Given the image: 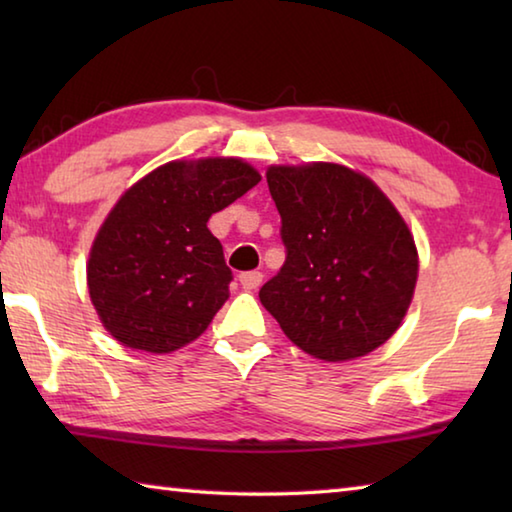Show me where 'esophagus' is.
Here are the masks:
<instances>
[{
  "instance_id": "esophagus-1",
  "label": "esophagus",
  "mask_w": 512,
  "mask_h": 512,
  "mask_svg": "<svg viewBox=\"0 0 512 512\" xmlns=\"http://www.w3.org/2000/svg\"><path fill=\"white\" fill-rule=\"evenodd\" d=\"M262 280H264V275L259 273V271H246V273H241V275H239V282H241V287L248 289V291L257 289L259 284H262Z\"/></svg>"
}]
</instances>
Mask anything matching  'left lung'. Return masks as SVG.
I'll list each match as a JSON object with an SVG mask.
<instances>
[{
  "instance_id": "obj_1",
  "label": "left lung",
  "mask_w": 512,
  "mask_h": 512,
  "mask_svg": "<svg viewBox=\"0 0 512 512\" xmlns=\"http://www.w3.org/2000/svg\"><path fill=\"white\" fill-rule=\"evenodd\" d=\"M287 259L259 300L300 350L348 361L400 327L418 280V250L381 189L341 164L266 173Z\"/></svg>"
}]
</instances>
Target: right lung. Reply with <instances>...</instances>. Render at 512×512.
Listing matches in <instances>:
<instances>
[{"instance_id":"obj_1","label":"right lung","mask_w":512,"mask_h":512,"mask_svg":"<svg viewBox=\"0 0 512 512\" xmlns=\"http://www.w3.org/2000/svg\"><path fill=\"white\" fill-rule=\"evenodd\" d=\"M259 180L237 158L169 162L119 198L88 262L92 305L119 343L162 354L205 332L232 282L207 221Z\"/></svg>"}]
</instances>
